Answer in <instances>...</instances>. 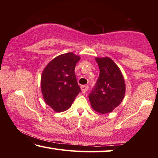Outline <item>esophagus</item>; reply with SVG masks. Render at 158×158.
<instances>
[{
  "label": "esophagus",
  "instance_id": "1",
  "mask_svg": "<svg viewBox=\"0 0 158 158\" xmlns=\"http://www.w3.org/2000/svg\"><path fill=\"white\" fill-rule=\"evenodd\" d=\"M81 92L83 93H85L89 89V85H81Z\"/></svg>",
  "mask_w": 158,
  "mask_h": 158
}]
</instances>
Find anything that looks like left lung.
Returning a JSON list of instances; mask_svg holds the SVG:
<instances>
[{
	"label": "left lung",
	"mask_w": 158,
	"mask_h": 158,
	"mask_svg": "<svg viewBox=\"0 0 158 158\" xmlns=\"http://www.w3.org/2000/svg\"><path fill=\"white\" fill-rule=\"evenodd\" d=\"M95 59L100 68V75L89 98L95 111L108 114L114 111L123 100L125 79L118 66L110 58L96 57Z\"/></svg>",
	"instance_id": "left-lung-1"
}]
</instances>
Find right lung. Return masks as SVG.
<instances>
[{
  "label": "right lung",
  "mask_w": 158,
  "mask_h": 158,
  "mask_svg": "<svg viewBox=\"0 0 158 158\" xmlns=\"http://www.w3.org/2000/svg\"><path fill=\"white\" fill-rule=\"evenodd\" d=\"M81 57L69 52L58 56L45 67L41 76L44 100L56 112L65 111L81 91L74 68Z\"/></svg>",
  "instance_id": "add662e5"
}]
</instances>
